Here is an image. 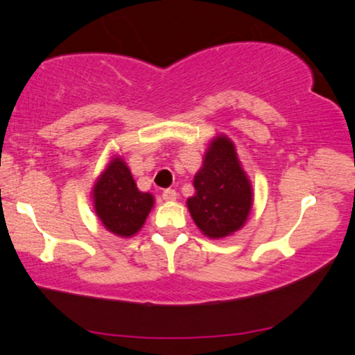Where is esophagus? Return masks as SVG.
<instances>
[{"label":"esophagus","instance_id":"1","mask_svg":"<svg viewBox=\"0 0 355 355\" xmlns=\"http://www.w3.org/2000/svg\"><path fill=\"white\" fill-rule=\"evenodd\" d=\"M162 200L164 201H175L177 200V191L175 190H164V193H162Z\"/></svg>","mask_w":355,"mask_h":355}]
</instances>
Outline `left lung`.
<instances>
[{"label": "left lung", "mask_w": 355, "mask_h": 355, "mask_svg": "<svg viewBox=\"0 0 355 355\" xmlns=\"http://www.w3.org/2000/svg\"><path fill=\"white\" fill-rule=\"evenodd\" d=\"M196 193L187 200L188 211L206 237L222 239L242 229L252 211L253 191L227 136H216L193 180Z\"/></svg>", "instance_id": "left-lung-1"}]
</instances>
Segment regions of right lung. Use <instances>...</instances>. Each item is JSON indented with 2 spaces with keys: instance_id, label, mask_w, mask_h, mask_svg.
I'll return each mask as SVG.
<instances>
[{
  "instance_id": "add662e5",
  "label": "right lung",
  "mask_w": 355,
  "mask_h": 355,
  "mask_svg": "<svg viewBox=\"0 0 355 355\" xmlns=\"http://www.w3.org/2000/svg\"><path fill=\"white\" fill-rule=\"evenodd\" d=\"M98 219L118 237H131L146 222L154 206L150 193L138 190L128 165L115 157L107 165L92 190Z\"/></svg>"
}]
</instances>
